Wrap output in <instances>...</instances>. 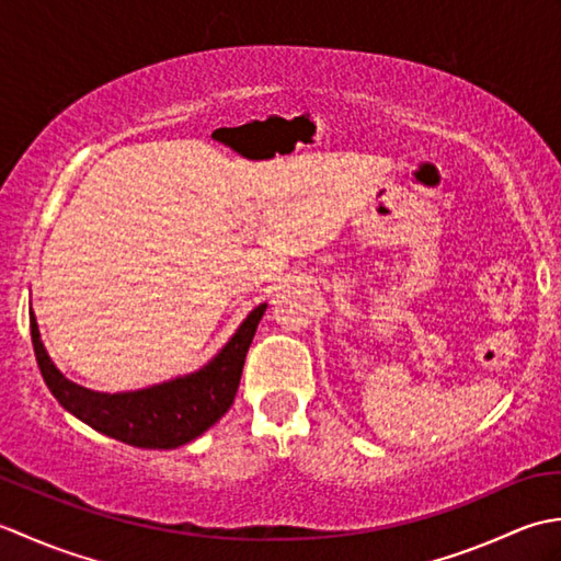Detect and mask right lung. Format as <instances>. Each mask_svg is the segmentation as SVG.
I'll return each instance as SVG.
<instances>
[{
  "label": "right lung",
  "instance_id": "right-lung-1",
  "mask_svg": "<svg viewBox=\"0 0 561 561\" xmlns=\"http://www.w3.org/2000/svg\"><path fill=\"white\" fill-rule=\"evenodd\" d=\"M267 304H260L224 344L219 354L195 374L165 383L129 390L96 392L71 383L47 356L38 323L31 311V340L43 380L57 402L96 432L137 448H178L202 436L233 404L250 342Z\"/></svg>",
  "mask_w": 561,
  "mask_h": 561
}]
</instances>
